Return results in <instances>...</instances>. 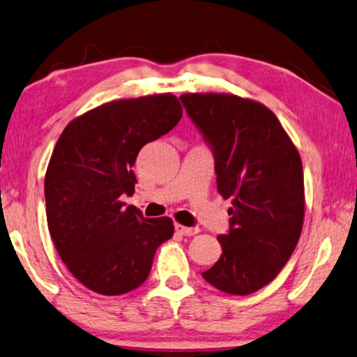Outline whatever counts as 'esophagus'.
<instances>
[{
  "instance_id": "obj_1",
  "label": "esophagus",
  "mask_w": 357,
  "mask_h": 357,
  "mask_svg": "<svg viewBox=\"0 0 357 357\" xmlns=\"http://www.w3.org/2000/svg\"><path fill=\"white\" fill-rule=\"evenodd\" d=\"M175 231L178 234H182V236H187V237H192L195 234L199 232L198 227H187V226H182V224H175Z\"/></svg>"
}]
</instances>
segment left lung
I'll return each instance as SVG.
<instances>
[{
  "label": "left lung",
  "instance_id": "obj_1",
  "mask_svg": "<svg viewBox=\"0 0 357 357\" xmlns=\"http://www.w3.org/2000/svg\"><path fill=\"white\" fill-rule=\"evenodd\" d=\"M185 110L214 154L218 192L232 199L222 253L202 273L216 289L252 294L275 280L299 242L304 174L296 146L260 102L232 94H183Z\"/></svg>",
  "mask_w": 357,
  "mask_h": 357
}]
</instances>
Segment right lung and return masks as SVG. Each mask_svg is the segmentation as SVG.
<instances>
[{
    "label": "right lung",
    "instance_id": "1",
    "mask_svg": "<svg viewBox=\"0 0 357 357\" xmlns=\"http://www.w3.org/2000/svg\"><path fill=\"white\" fill-rule=\"evenodd\" d=\"M180 119L172 94L112 100L70 121L58 138L45 174L48 231L87 289L120 296L139 287L158 247L174 236L172 219L144 218L121 197L135 193L139 149Z\"/></svg>",
    "mask_w": 357,
    "mask_h": 357
}]
</instances>
